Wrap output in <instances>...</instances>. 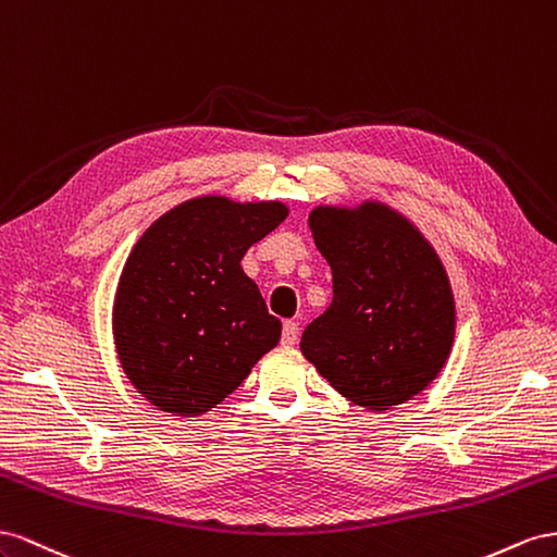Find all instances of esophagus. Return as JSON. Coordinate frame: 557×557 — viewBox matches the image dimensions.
<instances>
[{
  "label": "esophagus",
  "mask_w": 557,
  "mask_h": 557,
  "mask_svg": "<svg viewBox=\"0 0 557 557\" xmlns=\"http://www.w3.org/2000/svg\"><path fill=\"white\" fill-rule=\"evenodd\" d=\"M296 341H298V324L287 320V322H284V326H282V345L284 347H294Z\"/></svg>",
  "instance_id": "1"
}]
</instances>
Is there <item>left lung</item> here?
Instances as JSON below:
<instances>
[{"mask_svg":"<svg viewBox=\"0 0 557 557\" xmlns=\"http://www.w3.org/2000/svg\"><path fill=\"white\" fill-rule=\"evenodd\" d=\"M312 240L333 300L306 326L300 352L345 399L389 410L424 392L455 341V296L434 245L387 202L317 205Z\"/></svg>","mask_w":557,"mask_h":557,"instance_id":"1","label":"left lung"}]
</instances>
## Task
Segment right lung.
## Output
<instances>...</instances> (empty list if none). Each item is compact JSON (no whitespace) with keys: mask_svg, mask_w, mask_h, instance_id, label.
I'll return each instance as SVG.
<instances>
[{"mask_svg":"<svg viewBox=\"0 0 557 557\" xmlns=\"http://www.w3.org/2000/svg\"><path fill=\"white\" fill-rule=\"evenodd\" d=\"M287 214L280 200L200 196L141 233L121 270L111 331L125 377L151 406L202 416L280 343L282 322L240 261Z\"/></svg>","mask_w":557,"mask_h":557,"instance_id":"right-lung-1","label":"right lung"}]
</instances>
